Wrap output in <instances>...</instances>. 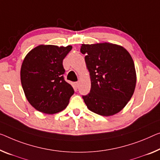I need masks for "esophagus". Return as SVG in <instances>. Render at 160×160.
Segmentation results:
<instances>
[{
    "instance_id": "1",
    "label": "esophagus",
    "mask_w": 160,
    "mask_h": 160,
    "mask_svg": "<svg viewBox=\"0 0 160 160\" xmlns=\"http://www.w3.org/2000/svg\"><path fill=\"white\" fill-rule=\"evenodd\" d=\"M74 84H75L76 88H78V86H79V82H75Z\"/></svg>"
}]
</instances>
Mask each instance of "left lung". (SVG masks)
I'll return each mask as SVG.
<instances>
[{
  "mask_svg": "<svg viewBox=\"0 0 160 160\" xmlns=\"http://www.w3.org/2000/svg\"><path fill=\"white\" fill-rule=\"evenodd\" d=\"M81 52L89 72L91 91L83 96L90 111L104 117L124 109L137 83L134 61L123 46L112 43L82 44Z\"/></svg>",
  "mask_w": 160,
  "mask_h": 160,
  "instance_id": "8db88e82",
  "label": "left lung"
}]
</instances>
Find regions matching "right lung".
<instances>
[{
	"mask_svg": "<svg viewBox=\"0 0 160 160\" xmlns=\"http://www.w3.org/2000/svg\"><path fill=\"white\" fill-rule=\"evenodd\" d=\"M72 46L41 44L29 51L21 68V82L28 102L37 111L53 114L65 109L74 93L63 79V60Z\"/></svg>",
	"mask_w": 160,
	"mask_h": 160,
	"instance_id": "obj_1",
	"label": "right lung"
}]
</instances>
